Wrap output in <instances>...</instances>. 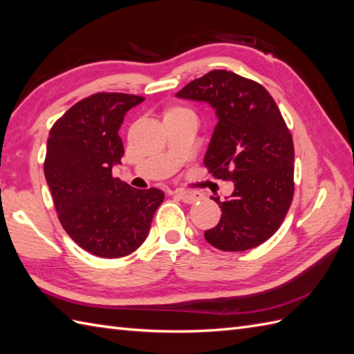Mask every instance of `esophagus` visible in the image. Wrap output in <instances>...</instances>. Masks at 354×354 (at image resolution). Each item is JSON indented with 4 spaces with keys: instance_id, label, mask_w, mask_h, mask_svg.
Wrapping results in <instances>:
<instances>
[{
    "instance_id": "obj_1",
    "label": "esophagus",
    "mask_w": 354,
    "mask_h": 354,
    "mask_svg": "<svg viewBox=\"0 0 354 354\" xmlns=\"http://www.w3.org/2000/svg\"><path fill=\"white\" fill-rule=\"evenodd\" d=\"M176 196L186 204H194L196 201L203 200V194L196 191H176Z\"/></svg>"
}]
</instances>
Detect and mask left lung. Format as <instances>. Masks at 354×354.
<instances>
[{
    "mask_svg": "<svg viewBox=\"0 0 354 354\" xmlns=\"http://www.w3.org/2000/svg\"><path fill=\"white\" fill-rule=\"evenodd\" d=\"M176 96L204 102L218 124L204 165L234 191L221 207V221L204 237L221 251H248L278 231L295 194V147L278 105L263 85L228 71H212Z\"/></svg>",
    "mask_w": 354,
    "mask_h": 354,
    "instance_id": "left-lung-1",
    "label": "left lung"
}]
</instances>
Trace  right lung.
<instances>
[{"instance_id":"add662e5","label":"right lung","mask_w":354,"mask_h":354,"mask_svg":"<svg viewBox=\"0 0 354 354\" xmlns=\"http://www.w3.org/2000/svg\"><path fill=\"white\" fill-rule=\"evenodd\" d=\"M142 102L123 93L93 94L49 132L45 177L58 219L77 245L102 258L136 251L165 198L160 189H133L112 177L124 154L120 126L126 112Z\"/></svg>"}]
</instances>
